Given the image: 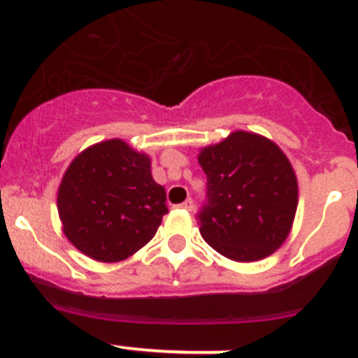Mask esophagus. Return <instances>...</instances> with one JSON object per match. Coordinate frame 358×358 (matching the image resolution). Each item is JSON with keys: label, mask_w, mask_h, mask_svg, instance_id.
<instances>
[{"label": "esophagus", "mask_w": 358, "mask_h": 358, "mask_svg": "<svg viewBox=\"0 0 358 358\" xmlns=\"http://www.w3.org/2000/svg\"><path fill=\"white\" fill-rule=\"evenodd\" d=\"M180 208L187 209V211H192V209H194V201L192 199H187L185 202H182V204H180Z\"/></svg>", "instance_id": "esophagus-1"}]
</instances>
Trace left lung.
Returning a JSON list of instances; mask_svg holds the SVG:
<instances>
[{
    "instance_id": "obj_1",
    "label": "left lung",
    "mask_w": 358,
    "mask_h": 358,
    "mask_svg": "<svg viewBox=\"0 0 358 358\" xmlns=\"http://www.w3.org/2000/svg\"><path fill=\"white\" fill-rule=\"evenodd\" d=\"M208 202L199 230L215 251L234 262H258L287 239L298 208V180L277 143L234 131L201 149Z\"/></svg>"
}]
</instances>
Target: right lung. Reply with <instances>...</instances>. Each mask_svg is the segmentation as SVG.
I'll list each match as a JSON object with an SVG mask.
<instances>
[{
  "instance_id": "1",
  "label": "right lung",
  "mask_w": 358,
  "mask_h": 358,
  "mask_svg": "<svg viewBox=\"0 0 358 358\" xmlns=\"http://www.w3.org/2000/svg\"><path fill=\"white\" fill-rule=\"evenodd\" d=\"M57 208L72 246L102 263L135 255L156 236L168 213L150 157L119 138L95 143L72 159Z\"/></svg>"
}]
</instances>
